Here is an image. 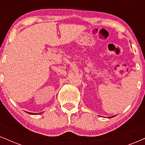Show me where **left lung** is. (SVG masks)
Returning <instances> with one entry per match:
<instances>
[{"mask_svg": "<svg viewBox=\"0 0 145 145\" xmlns=\"http://www.w3.org/2000/svg\"><path fill=\"white\" fill-rule=\"evenodd\" d=\"M112 117H114V116H112ZM112 117H111V118H112Z\"/></svg>", "mask_w": 145, "mask_h": 145, "instance_id": "1", "label": "left lung"}]
</instances>
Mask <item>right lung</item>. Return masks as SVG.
<instances>
[{
    "label": "right lung",
    "instance_id": "1",
    "mask_svg": "<svg viewBox=\"0 0 145 145\" xmlns=\"http://www.w3.org/2000/svg\"><path fill=\"white\" fill-rule=\"evenodd\" d=\"M28 114H34L33 113H29V112H27ZM40 114H42V113H40Z\"/></svg>",
    "mask_w": 145,
    "mask_h": 145
}]
</instances>
